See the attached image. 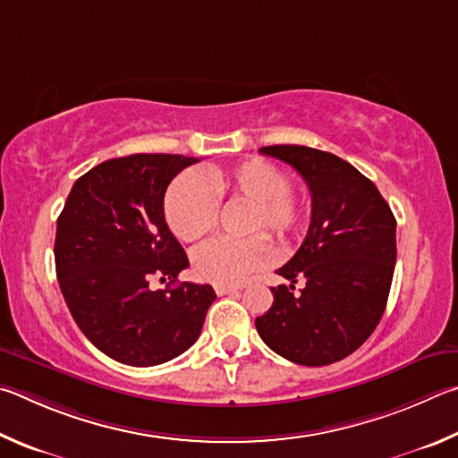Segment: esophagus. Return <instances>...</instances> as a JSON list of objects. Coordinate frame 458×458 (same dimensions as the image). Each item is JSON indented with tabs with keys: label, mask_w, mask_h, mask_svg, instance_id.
Returning a JSON list of instances; mask_svg holds the SVG:
<instances>
[{
	"label": "esophagus",
	"mask_w": 458,
	"mask_h": 458,
	"mask_svg": "<svg viewBox=\"0 0 458 458\" xmlns=\"http://www.w3.org/2000/svg\"><path fill=\"white\" fill-rule=\"evenodd\" d=\"M215 293L216 295H227V293H233L242 290V285H227V284H215Z\"/></svg>",
	"instance_id": "obj_1"
}]
</instances>
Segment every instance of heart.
<instances>
[{
    "instance_id": "obj_1",
    "label": "heart",
    "mask_w": 458,
    "mask_h": 458,
    "mask_svg": "<svg viewBox=\"0 0 458 458\" xmlns=\"http://www.w3.org/2000/svg\"><path fill=\"white\" fill-rule=\"evenodd\" d=\"M216 199H239L250 203L245 231H266L277 242L298 233L306 203L300 191L287 182L284 171L266 158H250L233 166H211L205 174L182 173L165 197V216L173 233L192 243L211 233L216 225ZM266 237L253 235L242 242L215 239L192 253V271L211 284L233 285L267 266Z\"/></svg>"
}]
</instances>
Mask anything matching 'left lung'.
Segmentation results:
<instances>
[{
  "instance_id": "left-lung-1",
  "label": "left lung",
  "mask_w": 458,
  "mask_h": 458,
  "mask_svg": "<svg viewBox=\"0 0 458 458\" xmlns=\"http://www.w3.org/2000/svg\"><path fill=\"white\" fill-rule=\"evenodd\" d=\"M259 152L292 165L311 192L298 253L277 269L274 306L255 319L261 340L290 362L327 366L370 338L386 310L396 263V219L376 184L346 160L300 144ZM307 284L293 293L297 277Z\"/></svg>"
}]
</instances>
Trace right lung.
Masks as SVG:
<instances>
[{"label":"right lung","instance_id":"obj_1","mask_svg":"<svg viewBox=\"0 0 458 458\" xmlns=\"http://www.w3.org/2000/svg\"><path fill=\"white\" fill-rule=\"evenodd\" d=\"M197 158L131 155L104 160L74 182L58 216L55 276L80 330L128 366H157L197 342L211 285L176 277L187 253L165 221V192ZM155 276L168 281L152 293Z\"/></svg>","mask_w":458,"mask_h":458}]
</instances>
